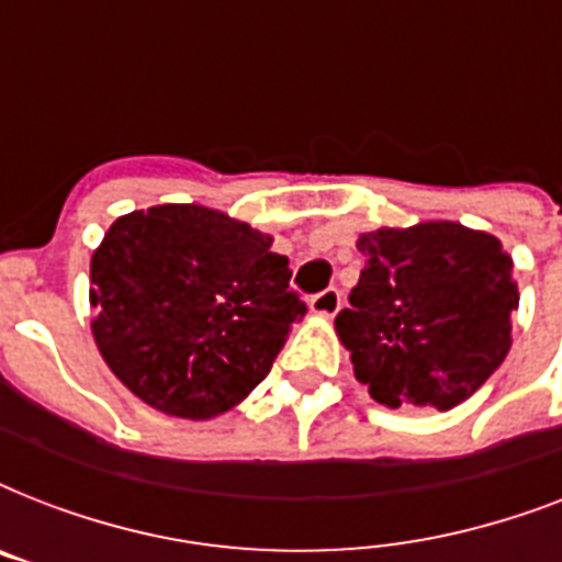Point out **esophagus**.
Instances as JSON below:
<instances>
[{"label": "esophagus", "mask_w": 562, "mask_h": 562, "mask_svg": "<svg viewBox=\"0 0 562 562\" xmlns=\"http://www.w3.org/2000/svg\"><path fill=\"white\" fill-rule=\"evenodd\" d=\"M308 308H312V315L317 317H333L338 308H341V291L338 289H326L321 294L308 300Z\"/></svg>", "instance_id": "1"}]
</instances>
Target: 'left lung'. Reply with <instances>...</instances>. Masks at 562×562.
<instances>
[{
  "mask_svg": "<svg viewBox=\"0 0 562 562\" xmlns=\"http://www.w3.org/2000/svg\"><path fill=\"white\" fill-rule=\"evenodd\" d=\"M350 308L335 317L352 370L379 405L449 411L510 352L519 306L514 259L496 236L458 221L361 233Z\"/></svg>",
  "mask_w": 562,
  "mask_h": 562,
  "instance_id": "left-lung-1",
  "label": "left lung"
}]
</instances>
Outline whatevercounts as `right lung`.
I'll use <instances>...</instances> for the list:
<instances>
[{"label": "right lung", "instance_id": "obj_1", "mask_svg": "<svg viewBox=\"0 0 562 562\" xmlns=\"http://www.w3.org/2000/svg\"><path fill=\"white\" fill-rule=\"evenodd\" d=\"M273 236L198 203L116 218L90 262L92 338L145 405L212 419L271 370L306 303Z\"/></svg>", "mask_w": 562, "mask_h": 562}]
</instances>
